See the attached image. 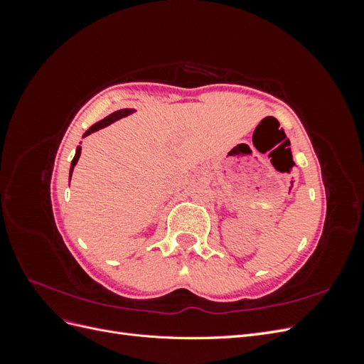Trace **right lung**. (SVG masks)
Masks as SVG:
<instances>
[{"label": "right lung", "mask_w": 364, "mask_h": 364, "mask_svg": "<svg viewBox=\"0 0 364 364\" xmlns=\"http://www.w3.org/2000/svg\"><path fill=\"white\" fill-rule=\"evenodd\" d=\"M132 112H134V109H119V111H117V112H114V114H111V115H107L105 119L98 121V123H95L94 126H91L90 129H87V130L85 132V135H83V136L91 135L92 132L100 130V129H103V127L109 126L111 123H114V121H117V119H119V118H123V117H126V115H129V114H132ZM80 153H82V147L79 146V147H77V150H75V156H74V159H73V162H71L70 181H71V174H73V170H74V165L77 164V161H79V158H80Z\"/></svg>", "instance_id": "right-lung-1"}]
</instances>
